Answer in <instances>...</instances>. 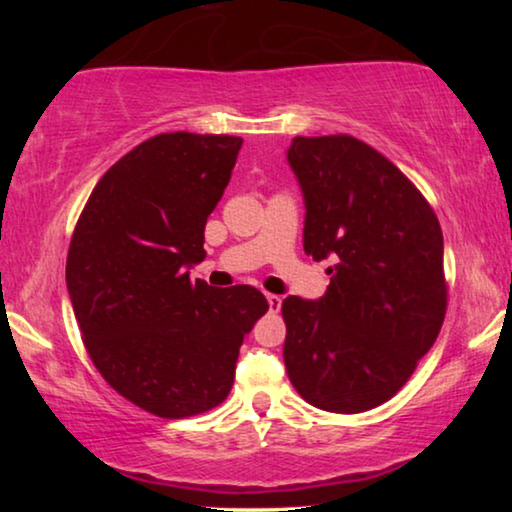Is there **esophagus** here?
Wrapping results in <instances>:
<instances>
[{
    "label": "esophagus",
    "instance_id": "34e87169",
    "mask_svg": "<svg viewBox=\"0 0 512 512\" xmlns=\"http://www.w3.org/2000/svg\"><path fill=\"white\" fill-rule=\"evenodd\" d=\"M268 307H270V312H279V307H282V298L279 296H275V293H268Z\"/></svg>",
    "mask_w": 512,
    "mask_h": 512
}]
</instances>
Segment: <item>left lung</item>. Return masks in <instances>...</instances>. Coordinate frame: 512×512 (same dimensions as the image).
I'll use <instances>...</instances> for the list:
<instances>
[{"label":"left lung","instance_id":"left-lung-1","mask_svg":"<svg viewBox=\"0 0 512 512\" xmlns=\"http://www.w3.org/2000/svg\"><path fill=\"white\" fill-rule=\"evenodd\" d=\"M305 198V254L335 258L319 300L289 296L284 363L314 408L354 415L389 401L443 326V230L398 167L349 135L286 151Z\"/></svg>","mask_w":512,"mask_h":512}]
</instances>
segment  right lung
Instances as JSON below:
<instances>
[{"mask_svg":"<svg viewBox=\"0 0 512 512\" xmlns=\"http://www.w3.org/2000/svg\"><path fill=\"white\" fill-rule=\"evenodd\" d=\"M240 137L165 132L111 165L67 254L83 345L123 398L165 419L226 401L244 335L268 312L254 286L191 279Z\"/></svg>","mask_w":512,"mask_h":512,"instance_id":"right-lung-1","label":"right lung"}]
</instances>
